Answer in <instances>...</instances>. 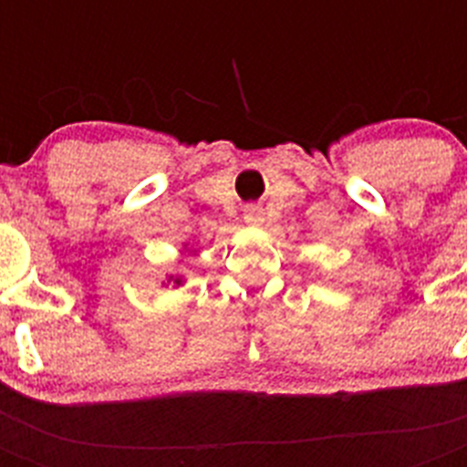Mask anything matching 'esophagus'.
<instances>
[{"mask_svg": "<svg viewBox=\"0 0 467 467\" xmlns=\"http://www.w3.org/2000/svg\"><path fill=\"white\" fill-rule=\"evenodd\" d=\"M244 220H247V223H252V225H262V223H264L262 205L249 203L247 208H244Z\"/></svg>", "mask_w": 467, "mask_h": 467, "instance_id": "esophagus-1", "label": "esophagus"}]
</instances>
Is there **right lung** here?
Instances as JSON below:
<instances>
[{"instance_id": "obj_1", "label": "right lung", "mask_w": 467, "mask_h": 467, "mask_svg": "<svg viewBox=\"0 0 467 467\" xmlns=\"http://www.w3.org/2000/svg\"><path fill=\"white\" fill-rule=\"evenodd\" d=\"M169 281H174V284H176V285L182 284V278H169Z\"/></svg>"}]
</instances>
